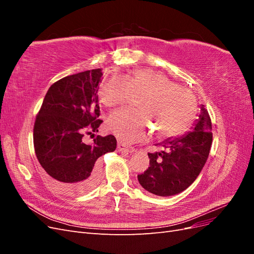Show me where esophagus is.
<instances>
[{
    "mask_svg": "<svg viewBox=\"0 0 254 254\" xmlns=\"http://www.w3.org/2000/svg\"><path fill=\"white\" fill-rule=\"evenodd\" d=\"M118 148L120 151H127V152H133L134 151V148L132 147H128V146L122 144V143H119L118 144Z\"/></svg>",
    "mask_w": 254,
    "mask_h": 254,
    "instance_id": "obj_1",
    "label": "esophagus"
}]
</instances>
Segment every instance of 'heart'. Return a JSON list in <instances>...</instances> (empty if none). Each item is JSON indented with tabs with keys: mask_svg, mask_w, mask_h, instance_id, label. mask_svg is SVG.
Instances as JSON below:
<instances>
[{
	"mask_svg": "<svg viewBox=\"0 0 254 254\" xmlns=\"http://www.w3.org/2000/svg\"><path fill=\"white\" fill-rule=\"evenodd\" d=\"M132 92H144L137 102L141 109L122 108L113 111L107 120V127L123 143L145 140L150 131V123L158 136L178 134L196 111L193 92L148 68L136 70L126 78L114 76L102 87L99 97L107 107H114L124 104Z\"/></svg>",
	"mask_w": 254,
	"mask_h": 254,
	"instance_id": "obj_1",
	"label": "heart"
}]
</instances>
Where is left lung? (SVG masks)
Wrapping results in <instances>:
<instances>
[{
    "mask_svg": "<svg viewBox=\"0 0 254 254\" xmlns=\"http://www.w3.org/2000/svg\"><path fill=\"white\" fill-rule=\"evenodd\" d=\"M212 123L201 105L190 131L168 137L159 145L163 150L148 153L149 167L137 180L143 189L157 196H173L187 190L203 168L212 145Z\"/></svg>",
    "mask_w": 254,
    "mask_h": 254,
    "instance_id": "1",
    "label": "left lung"
}]
</instances>
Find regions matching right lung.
<instances>
[{"label":"right lung","instance_id":"obj_1","mask_svg":"<svg viewBox=\"0 0 254 254\" xmlns=\"http://www.w3.org/2000/svg\"><path fill=\"white\" fill-rule=\"evenodd\" d=\"M102 68L66 76L53 83L34 126V146L47 179L61 193L83 195L99 180L98 158L117 148L114 135H97L84 143V133L98 132V88Z\"/></svg>","mask_w":254,"mask_h":254}]
</instances>
